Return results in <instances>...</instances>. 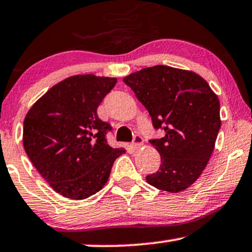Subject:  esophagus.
Returning <instances> with one entry per match:
<instances>
[{
	"mask_svg": "<svg viewBox=\"0 0 252 252\" xmlns=\"http://www.w3.org/2000/svg\"><path fill=\"white\" fill-rule=\"evenodd\" d=\"M143 142H144V139H143V137L141 135H137L133 136V141H132V148L133 149H138L139 146H141L143 144Z\"/></svg>",
	"mask_w": 252,
	"mask_h": 252,
	"instance_id": "obj_1",
	"label": "esophagus"
}]
</instances>
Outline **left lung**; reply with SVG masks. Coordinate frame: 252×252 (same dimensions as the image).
I'll use <instances>...</instances> for the list:
<instances>
[{
    "instance_id": "left-lung-1",
    "label": "left lung",
    "mask_w": 252,
    "mask_h": 252,
    "mask_svg": "<svg viewBox=\"0 0 252 252\" xmlns=\"http://www.w3.org/2000/svg\"><path fill=\"white\" fill-rule=\"evenodd\" d=\"M148 109L155 130L150 143L161 157L159 170L146 176L156 189L178 193L205 170L221 128L220 101L196 73L157 65L123 79Z\"/></svg>"
}]
</instances>
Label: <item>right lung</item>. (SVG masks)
Returning a JSON list of instances; mask_svg holds the SVG:
<instances>
[{
    "instance_id": "add662e5",
    "label": "right lung",
    "mask_w": 252,
    "mask_h": 252,
    "mask_svg": "<svg viewBox=\"0 0 252 252\" xmlns=\"http://www.w3.org/2000/svg\"><path fill=\"white\" fill-rule=\"evenodd\" d=\"M115 85V78L71 76L49 89L25 116L23 145L29 159L50 186L68 199L98 192L115 159L126 152L108 144L113 128L96 113Z\"/></svg>"
}]
</instances>
